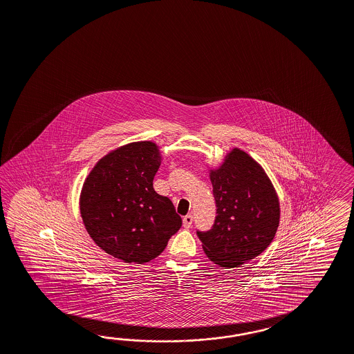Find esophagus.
Returning a JSON list of instances; mask_svg holds the SVG:
<instances>
[{
  "label": "esophagus",
  "instance_id": "esophagus-1",
  "mask_svg": "<svg viewBox=\"0 0 354 354\" xmlns=\"http://www.w3.org/2000/svg\"><path fill=\"white\" fill-rule=\"evenodd\" d=\"M192 223H193V216L192 215H187V216L183 218V227L184 228H187V230L191 228Z\"/></svg>",
  "mask_w": 354,
  "mask_h": 354
}]
</instances>
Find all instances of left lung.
<instances>
[{"label":"left lung","instance_id":"left-lung-1","mask_svg":"<svg viewBox=\"0 0 354 354\" xmlns=\"http://www.w3.org/2000/svg\"><path fill=\"white\" fill-rule=\"evenodd\" d=\"M216 218L207 232H197L207 258L234 268L257 258L270 245L279 224L277 192L264 169L239 148L210 170Z\"/></svg>","mask_w":354,"mask_h":354}]
</instances>
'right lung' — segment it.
<instances>
[{"label": "right lung", "mask_w": 354, "mask_h": 354, "mask_svg": "<svg viewBox=\"0 0 354 354\" xmlns=\"http://www.w3.org/2000/svg\"><path fill=\"white\" fill-rule=\"evenodd\" d=\"M160 165L157 144H126L100 158L82 185L80 211L87 233L124 263L157 258L182 227L172 202L153 189Z\"/></svg>", "instance_id": "right-lung-1"}]
</instances>
